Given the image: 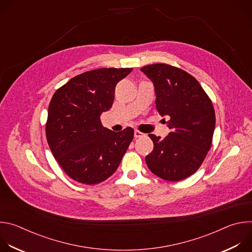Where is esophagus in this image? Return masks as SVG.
Here are the masks:
<instances>
[{"instance_id":"34e87169","label":"esophagus","mask_w":252,"mask_h":252,"mask_svg":"<svg viewBox=\"0 0 252 252\" xmlns=\"http://www.w3.org/2000/svg\"><path fill=\"white\" fill-rule=\"evenodd\" d=\"M143 135H145V134H143L142 132H140L139 130H134V137H135V138H137V137H142Z\"/></svg>"}]
</instances>
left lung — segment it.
<instances>
[{
	"label": "left lung",
	"instance_id": "1",
	"mask_svg": "<svg viewBox=\"0 0 252 252\" xmlns=\"http://www.w3.org/2000/svg\"><path fill=\"white\" fill-rule=\"evenodd\" d=\"M155 86L158 114L168 116L170 132L164 138L153 133V152L146 157L153 173L168 182L193 174L203 162L212 142L215 114L200 84L186 70L166 63L140 68Z\"/></svg>",
	"mask_w": 252,
	"mask_h": 252
}]
</instances>
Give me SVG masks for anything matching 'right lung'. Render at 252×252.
Wrapping results in <instances>:
<instances>
[{
  "mask_svg": "<svg viewBox=\"0 0 252 252\" xmlns=\"http://www.w3.org/2000/svg\"><path fill=\"white\" fill-rule=\"evenodd\" d=\"M132 68H97L70 79L54 94L46 135L51 152L74 181L96 185L119 167L133 138V129L103 127L100 115L114 102L117 84Z\"/></svg>",
  "mask_w": 252,
  "mask_h": 252,
  "instance_id": "1",
  "label": "right lung"
}]
</instances>
